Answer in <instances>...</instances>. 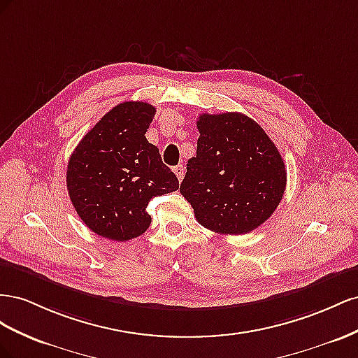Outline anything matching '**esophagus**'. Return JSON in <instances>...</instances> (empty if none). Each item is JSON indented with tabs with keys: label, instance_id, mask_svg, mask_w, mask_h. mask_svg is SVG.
Segmentation results:
<instances>
[{
	"label": "esophagus",
	"instance_id": "34e87169",
	"mask_svg": "<svg viewBox=\"0 0 358 358\" xmlns=\"http://www.w3.org/2000/svg\"><path fill=\"white\" fill-rule=\"evenodd\" d=\"M173 172H176V176H177L178 181H181V180H182V177H185V166H182V165L173 166Z\"/></svg>",
	"mask_w": 358,
	"mask_h": 358
}]
</instances>
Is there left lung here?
<instances>
[{
  "label": "left lung",
  "mask_w": 358,
  "mask_h": 358,
  "mask_svg": "<svg viewBox=\"0 0 358 358\" xmlns=\"http://www.w3.org/2000/svg\"><path fill=\"white\" fill-rule=\"evenodd\" d=\"M196 156L180 192L196 220L217 234L241 236L267 220L287 187V169L257 121L238 112L202 114Z\"/></svg>",
  "instance_id": "8db88e82"
}]
</instances>
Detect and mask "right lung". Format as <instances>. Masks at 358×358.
<instances>
[{"label": "right lung", "mask_w": 358, "mask_h": 358, "mask_svg": "<svg viewBox=\"0 0 358 358\" xmlns=\"http://www.w3.org/2000/svg\"><path fill=\"white\" fill-rule=\"evenodd\" d=\"M156 108L124 101L112 108L79 142L67 165L70 201L87 227L112 241L144 234L150 199L176 192L178 178L163 165L145 131Z\"/></svg>", "instance_id": "obj_1"}]
</instances>
